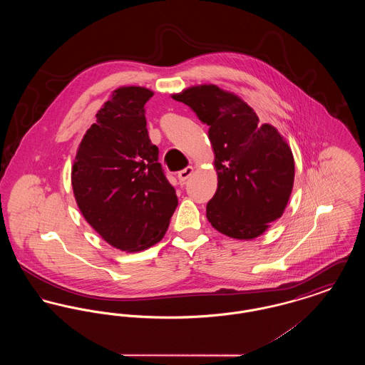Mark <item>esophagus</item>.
Listing matches in <instances>:
<instances>
[{"instance_id":"esophagus-1","label":"esophagus","mask_w":365,"mask_h":365,"mask_svg":"<svg viewBox=\"0 0 365 365\" xmlns=\"http://www.w3.org/2000/svg\"><path fill=\"white\" fill-rule=\"evenodd\" d=\"M192 167L189 165V167H186L185 170H182V171H179V174H178V179H179V182L180 183H185L187 179H189V176L192 174Z\"/></svg>"}]
</instances>
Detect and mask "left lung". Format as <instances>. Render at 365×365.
Wrapping results in <instances>:
<instances>
[{"instance_id": "obj_1", "label": "left lung", "mask_w": 365, "mask_h": 365, "mask_svg": "<svg viewBox=\"0 0 365 365\" xmlns=\"http://www.w3.org/2000/svg\"><path fill=\"white\" fill-rule=\"evenodd\" d=\"M174 100L209 125L217 190L207 205L212 227L227 237L253 240L283 215L294 183L287 142L235 94L215 85L190 87Z\"/></svg>"}]
</instances>
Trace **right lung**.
<instances>
[{
    "mask_svg": "<svg viewBox=\"0 0 365 365\" xmlns=\"http://www.w3.org/2000/svg\"><path fill=\"white\" fill-rule=\"evenodd\" d=\"M152 96L145 87L115 90L82 139L71 175L87 223L125 252L158 242L178 207L146 128L143 106Z\"/></svg>",
    "mask_w": 365,
    "mask_h": 365,
    "instance_id": "obj_1",
    "label": "right lung"
}]
</instances>
